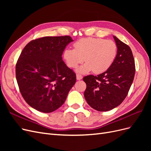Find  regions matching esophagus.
Masks as SVG:
<instances>
[{
    "label": "esophagus",
    "mask_w": 151,
    "mask_h": 151,
    "mask_svg": "<svg viewBox=\"0 0 151 151\" xmlns=\"http://www.w3.org/2000/svg\"><path fill=\"white\" fill-rule=\"evenodd\" d=\"M76 78H77V80H81L82 79H83V76L80 74H77Z\"/></svg>",
    "instance_id": "esophagus-1"
}]
</instances>
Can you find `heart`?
Returning <instances> with one entry per match:
<instances>
[{"label":"heart","instance_id":"1","mask_svg":"<svg viewBox=\"0 0 151 151\" xmlns=\"http://www.w3.org/2000/svg\"><path fill=\"white\" fill-rule=\"evenodd\" d=\"M74 47V49L64 50L63 58L70 68L77 67L85 60V64L77 69V72L83 74L92 70L95 74L106 71L117 55L116 44L111 40L84 38L76 42Z\"/></svg>","mask_w":151,"mask_h":151}]
</instances>
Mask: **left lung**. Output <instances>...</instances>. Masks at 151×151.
Masks as SVG:
<instances>
[{
  "mask_svg": "<svg viewBox=\"0 0 151 151\" xmlns=\"http://www.w3.org/2000/svg\"><path fill=\"white\" fill-rule=\"evenodd\" d=\"M117 46L115 61L108 69L97 76H85L84 97L89 106L99 111L116 108L125 99L133 83L135 66L130 48L115 36Z\"/></svg>",
  "mask_w": 151,
  "mask_h": 151,
  "instance_id": "1",
  "label": "left lung"
}]
</instances>
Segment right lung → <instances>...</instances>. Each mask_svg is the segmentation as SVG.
<instances>
[{"label": "right lung", "instance_id": "1", "mask_svg": "<svg viewBox=\"0 0 151 151\" xmlns=\"http://www.w3.org/2000/svg\"><path fill=\"white\" fill-rule=\"evenodd\" d=\"M69 36H46L26 45L16 65L20 92L30 106L51 113L64 103L76 75L62 60Z\"/></svg>", "mask_w": 151, "mask_h": 151}]
</instances>
